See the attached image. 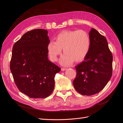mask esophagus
Returning a JSON list of instances; mask_svg holds the SVG:
<instances>
[{
    "mask_svg": "<svg viewBox=\"0 0 123 123\" xmlns=\"http://www.w3.org/2000/svg\"><path fill=\"white\" fill-rule=\"evenodd\" d=\"M66 70H67V68H61V70L62 71H65Z\"/></svg>",
    "mask_w": 123,
    "mask_h": 123,
    "instance_id": "1",
    "label": "esophagus"
}]
</instances>
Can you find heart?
<instances>
[{
  "label": "heart",
  "mask_w": 123,
  "mask_h": 123,
  "mask_svg": "<svg viewBox=\"0 0 123 123\" xmlns=\"http://www.w3.org/2000/svg\"><path fill=\"white\" fill-rule=\"evenodd\" d=\"M55 42L50 41L48 43V54L51 61L56 62L63 49L65 54L61 59V63L64 66L69 65L73 61H82L90 49V36L81 30L62 31L55 37Z\"/></svg>",
  "instance_id": "heart-1"
}]
</instances>
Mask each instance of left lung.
I'll return each instance as SVG.
<instances>
[{
  "instance_id": "1",
  "label": "left lung",
  "mask_w": 123,
  "mask_h": 123,
  "mask_svg": "<svg viewBox=\"0 0 123 123\" xmlns=\"http://www.w3.org/2000/svg\"><path fill=\"white\" fill-rule=\"evenodd\" d=\"M91 46L84 61L75 67L76 76L73 81L75 90L90 96L101 91L112 74L113 56L107 40L94 29L89 33Z\"/></svg>"
}]
</instances>
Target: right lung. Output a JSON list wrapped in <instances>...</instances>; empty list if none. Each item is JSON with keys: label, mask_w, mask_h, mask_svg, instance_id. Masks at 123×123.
<instances>
[{"label": "right lung", "mask_w": 123, "mask_h": 123, "mask_svg": "<svg viewBox=\"0 0 123 123\" xmlns=\"http://www.w3.org/2000/svg\"><path fill=\"white\" fill-rule=\"evenodd\" d=\"M48 31L32 30L14 43L10 68L14 82L23 93L33 98L49 96L54 88V77L61 71L48 59Z\"/></svg>", "instance_id": "1"}]
</instances>
